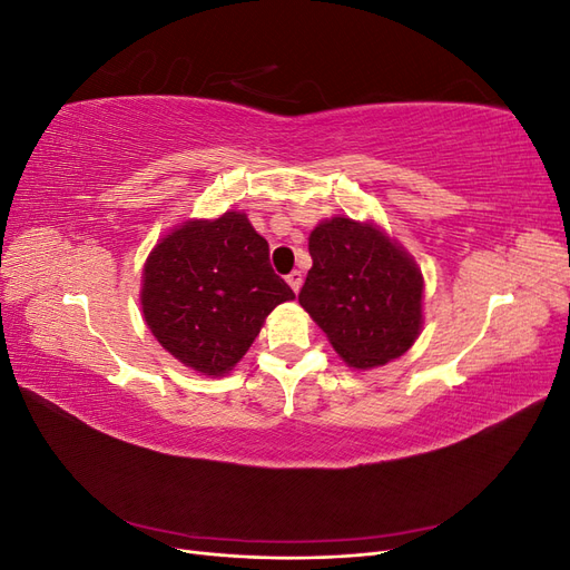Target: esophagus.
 <instances>
[{"label": "esophagus", "instance_id": "obj_1", "mask_svg": "<svg viewBox=\"0 0 570 570\" xmlns=\"http://www.w3.org/2000/svg\"><path fill=\"white\" fill-rule=\"evenodd\" d=\"M302 281H304V275H302L299 271H292V273L287 275V285L292 287V292H295V295L302 289Z\"/></svg>", "mask_w": 570, "mask_h": 570}]
</instances>
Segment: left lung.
<instances>
[{"mask_svg": "<svg viewBox=\"0 0 570 570\" xmlns=\"http://www.w3.org/2000/svg\"><path fill=\"white\" fill-rule=\"evenodd\" d=\"M314 266L299 292L340 358L371 371L406 354L423 331V273L373 220L333 216L308 235Z\"/></svg>", "mask_w": 570, "mask_h": 570, "instance_id": "1", "label": "left lung"}]
</instances>
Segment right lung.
<instances>
[{
  "instance_id": "add662e5",
  "label": "right lung",
  "mask_w": 570,
  "mask_h": 570,
  "mask_svg": "<svg viewBox=\"0 0 570 570\" xmlns=\"http://www.w3.org/2000/svg\"><path fill=\"white\" fill-rule=\"evenodd\" d=\"M295 299L268 264V243L245 212L189 218L170 228L142 268L145 323L183 366L228 375L275 306Z\"/></svg>"
}]
</instances>
